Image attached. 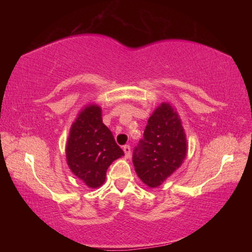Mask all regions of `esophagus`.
Masks as SVG:
<instances>
[{
    "instance_id": "esophagus-1",
    "label": "esophagus",
    "mask_w": 252,
    "mask_h": 252,
    "mask_svg": "<svg viewBox=\"0 0 252 252\" xmlns=\"http://www.w3.org/2000/svg\"><path fill=\"white\" fill-rule=\"evenodd\" d=\"M123 151H125L126 158H130L131 157V148H130L129 144H126V146L123 147Z\"/></svg>"
}]
</instances>
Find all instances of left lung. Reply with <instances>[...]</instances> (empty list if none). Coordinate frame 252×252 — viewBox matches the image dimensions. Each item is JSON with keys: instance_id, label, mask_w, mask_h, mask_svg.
I'll list each match as a JSON object with an SVG mask.
<instances>
[{"instance_id": "1", "label": "left lung", "mask_w": 252, "mask_h": 252, "mask_svg": "<svg viewBox=\"0 0 252 252\" xmlns=\"http://www.w3.org/2000/svg\"><path fill=\"white\" fill-rule=\"evenodd\" d=\"M186 155L180 119L171 105L162 103L149 118L143 138L134 147L135 172L148 187L156 188L180 167Z\"/></svg>"}]
</instances>
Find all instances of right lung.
Segmentation results:
<instances>
[{"mask_svg": "<svg viewBox=\"0 0 252 252\" xmlns=\"http://www.w3.org/2000/svg\"><path fill=\"white\" fill-rule=\"evenodd\" d=\"M125 156L103 122L97 105L87 106L72 125L66 144L67 164L76 177L90 188L100 187L106 170Z\"/></svg>", "mask_w": 252, "mask_h": 252, "instance_id": "add662e5", "label": "right lung"}]
</instances>
